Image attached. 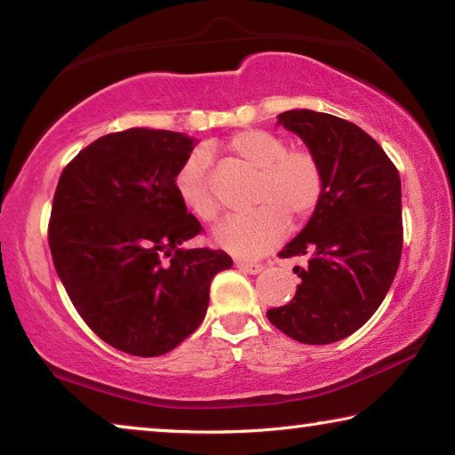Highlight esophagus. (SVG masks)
<instances>
[{
  "mask_svg": "<svg viewBox=\"0 0 455 455\" xmlns=\"http://www.w3.org/2000/svg\"><path fill=\"white\" fill-rule=\"evenodd\" d=\"M235 265L241 268V271H244V273H251V275H257V273H260L265 268V265H260V263H257V260H243V259H238V260H235Z\"/></svg>",
  "mask_w": 455,
  "mask_h": 455,
  "instance_id": "34e87169",
  "label": "esophagus"
}]
</instances>
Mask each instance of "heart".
<instances>
[{
    "instance_id": "1",
    "label": "heart",
    "mask_w": 455,
    "mask_h": 455,
    "mask_svg": "<svg viewBox=\"0 0 455 455\" xmlns=\"http://www.w3.org/2000/svg\"><path fill=\"white\" fill-rule=\"evenodd\" d=\"M227 150L255 171L246 214L227 219L217 228V243L235 255L257 257L283 241L292 225L313 217L325 195V171L317 154L305 146L289 148L283 136L263 128H246L230 136ZM180 203L203 222H214L222 211L209 180V156L195 150L174 176Z\"/></svg>"
}]
</instances>
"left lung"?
Segmentation results:
<instances>
[{"mask_svg":"<svg viewBox=\"0 0 455 455\" xmlns=\"http://www.w3.org/2000/svg\"><path fill=\"white\" fill-rule=\"evenodd\" d=\"M325 171L311 220L279 252L305 257L291 303L267 311L284 335L307 345L341 341L365 325L387 295L403 249L402 180L371 136L349 120L313 110L279 114Z\"/></svg>","mask_w":455,"mask_h":455,"instance_id":"obj_1","label":"left lung"}]
</instances>
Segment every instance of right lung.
Returning a JSON list of instances; mask_svg holds the SVG:
<instances>
[{
  "mask_svg": "<svg viewBox=\"0 0 455 455\" xmlns=\"http://www.w3.org/2000/svg\"><path fill=\"white\" fill-rule=\"evenodd\" d=\"M195 142L171 130L106 134L66 164L48 222L53 267L86 325L112 347L156 357L203 323L225 251L180 249L203 233L174 188Z\"/></svg>",
  "mask_w": 455,
  "mask_h": 455,
  "instance_id": "1",
  "label": "right lung"
}]
</instances>
